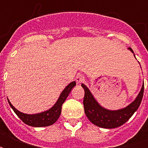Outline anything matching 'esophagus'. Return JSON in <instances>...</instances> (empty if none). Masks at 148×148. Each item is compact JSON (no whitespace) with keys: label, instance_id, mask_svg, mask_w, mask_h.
<instances>
[{"label":"esophagus","instance_id":"esophagus-1","mask_svg":"<svg viewBox=\"0 0 148 148\" xmlns=\"http://www.w3.org/2000/svg\"><path fill=\"white\" fill-rule=\"evenodd\" d=\"M84 81V77L82 74H77V75L76 81L77 83H82Z\"/></svg>","mask_w":148,"mask_h":148}]
</instances>
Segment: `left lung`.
Returning a JSON list of instances; mask_svg holds the SVG:
<instances>
[{"label":"left lung","mask_w":148,"mask_h":148,"mask_svg":"<svg viewBox=\"0 0 148 148\" xmlns=\"http://www.w3.org/2000/svg\"><path fill=\"white\" fill-rule=\"evenodd\" d=\"M128 50H130L135 57L133 50L131 47H128ZM81 87L84 90L83 103L86 116L92 124L102 128H115L121 126L122 124L127 121L138 109L144 95L143 84L140 92L133 102L124 108L111 110L100 105L85 84H81Z\"/></svg>","instance_id":"left-lung-1"}]
</instances>
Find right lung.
<instances>
[{"mask_svg":"<svg viewBox=\"0 0 148 148\" xmlns=\"http://www.w3.org/2000/svg\"><path fill=\"white\" fill-rule=\"evenodd\" d=\"M74 86H76V82L72 81L71 83H70L64 89V90L60 94V97H58L57 102L53 104L52 108H51L47 110H45L44 112L38 113V114H24V113L21 112L11 104V103L8 99V101L10 108H12L15 114L18 116V117L22 121L26 124H27L29 126L37 127L50 126V125L54 124L59 118L60 114H61L62 104L64 103L65 100L67 99V96L69 95L71 90H72V88H74Z\"/></svg>","mask_w":148,"mask_h":148,"instance_id":"1","label":"right lung"}]
</instances>
